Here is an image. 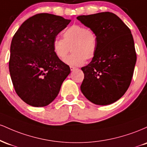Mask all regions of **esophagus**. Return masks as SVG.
Returning <instances> with one entry per match:
<instances>
[{
	"instance_id": "esophagus-1",
	"label": "esophagus",
	"mask_w": 147,
	"mask_h": 147,
	"mask_svg": "<svg viewBox=\"0 0 147 147\" xmlns=\"http://www.w3.org/2000/svg\"><path fill=\"white\" fill-rule=\"evenodd\" d=\"M70 70H71V71H74V70L76 69L75 67H73V66H70Z\"/></svg>"
}]
</instances>
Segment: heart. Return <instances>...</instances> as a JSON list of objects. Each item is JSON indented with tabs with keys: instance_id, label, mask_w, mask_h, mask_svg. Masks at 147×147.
I'll return each mask as SVG.
<instances>
[{
	"instance_id": "b5f03b06",
	"label": "heart",
	"mask_w": 147,
	"mask_h": 147,
	"mask_svg": "<svg viewBox=\"0 0 147 147\" xmlns=\"http://www.w3.org/2000/svg\"><path fill=\"white\" fill-rule=\"evenodd\" d=\"M71 48L73 53L66 57ZM53 52L60 59L71 66H79L86 59H92L97 48V38L93 30L83 25H73L63 32V39L56 38L52 43Z\"/></svg>"
}]
</instances>
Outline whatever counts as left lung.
Instances as JSON below:
<instances>
[{"mask_svg": "<svg viewBox=\"0 0 147 147\" xmlns=\"http://www.w3.org/2000/svg\"><path fill=\"white\" fill-rule=\"evenodd\" d=\"M97 38L95 57L82 67V93L97 105H109L129 88L136 63L134 41L129 28L113 13L100 12L77 17Z\"/></svg>", "mask_w": 147, "mask_h": 147, "instance_id": "8db88e82", "label": "left lung"}]
</instances>
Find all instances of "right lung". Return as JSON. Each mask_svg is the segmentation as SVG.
<instances>
[{
    "mask_svg": "<svg viewBox=\"0 0 147 147\" xmlns=\"http://www.w3.org/2000/svg\"><path fill=\"white\" fill-rule=\"evenodd\" d=\"M69 19L42 13L27 19L15 33L10 46L9 73L15 91L23 102L34 107L55 100L70 73L53 52L52 43Z\"/></svg>",
    "mask_w": 147,
    "mask_h": 147,
    "instance_id": "obj_1",
    "label": "right lung"
}]
</instances>
